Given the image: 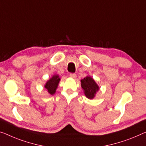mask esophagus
Masks as SVG:
<instances>
[{"mask_svg":"<svg viewBox=\"0 0 146 146\" xmlns=\"http://www.w3.org/2000/svg\"><path fill=\"white\" fill-rule=\"evenodd\" d=\"M69 76H70V77L73 78V79H75V78L77 77V75H76L75 74H74V73H70Z\"/></svg>","mask_w":146,"mask_h":146,"instance_id":"esophagus-1","label":"esophagus"}]
</instances>
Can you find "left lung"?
Returning a JSON list of instances; mask_svg holds the SVG:
<instances>
[{
  "label": "left lung",
  "mask_w": 146,
  "mask_h": 146,
  "mask_svg": "<svg viewBox=\"0 0 146 146\" xmlns=\"http://www.w3.org/2000/svg\"><path fill=\"white\" fill-rule=\"evenodd\" d=\"M80 82L85 96L90 100L94 99L100 89L99 86L94 79L90 76H86L83 79L80 80Z\"/></svg>",
  "instance_id": "obj_1"
}]
</instances>
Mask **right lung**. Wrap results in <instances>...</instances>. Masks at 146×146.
<instances>
[{
	"label": "right lung",
	"instance_id": "1",
	"mask_svg": "<svg viewBox=\"0 0 146 146\" xmlns=\"http://www.w3.org/2000/svg\"><path fill=\"white\" fill-rule=\"evenodd\" d=\"M60 80V76L58 74H54L50 79L47 80L44 86L49 94L54 95L55 94Z\"/></svg>",
	"mask_w": 146,
	"mask_h": 146
}]
</instances>
